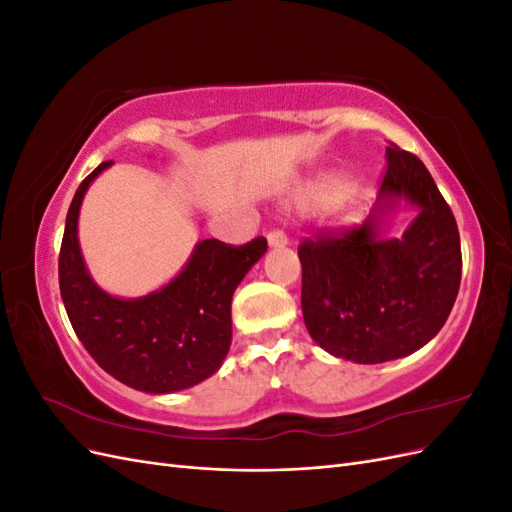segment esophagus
Wrapping results in <instances>:
<instances>
[{"label":"esophagus","instance_id":"1","mask_svg":"<svg viewBox=\"0 0 512 512\" xmlns=\"http://www.w3.org/2000/svg\"><path fill=\"white\" fill-rule=\"evenodd\" d=\"M267 241H269V247H284L288 243V237L282 230H271L267 235Z\"/></svg>","mask_w":512,"mask_h":512}]
</instances>
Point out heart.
I'll list each match as a JSON object with an SVG mask.
<instances>
[{"label":"heart","mask_w":512,"mask_h":512,"mask_svg":"<svg viewBox=\"0 0 512 512\" xmlns=\"http://www.w3.org/2000/svg\"><path fill=\"white\" fill-rule=\"evenodd\" d=\"M348 181L337 175V173H324L309 183H305L303 188L297 190L294 194V200H297L299 207L305 209H314V207H324L335 200L333 205V224L335 226H350L356 222L361 213V196L356 192H347Z\"/></svg>","instance_id":"obj_1"}]
</instances>
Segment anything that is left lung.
<instances>
[{
    "mask_svg": "<svg viewBox=\"0 0 512 512\" xmlns=\"http://www.w3.org/2000/svg\"><path fill=\"white\" fill-rule=\"evenodd\" d=\"M369 218L348 232H320L299 247L301 307L314 342L337 359L374 365L429 344L455 305L461 282L459 230L425 164L391 143ZM417 215L385 235L400 203Z\"/></svg>",
    "mask_w": 512,
    "mask_h": 512,
    "instance_id": "8db88e82",
    "label": "left lung"
}]
</instances>
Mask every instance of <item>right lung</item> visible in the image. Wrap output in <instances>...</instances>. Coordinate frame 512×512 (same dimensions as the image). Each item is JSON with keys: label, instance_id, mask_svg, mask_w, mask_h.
I'll return each instance as SVG.
<instances>
[{"label": "right lung", "instance_id": "right-lung-1", "mask_svg": "<svg viewBox=\"0 0 512 512\" xmlns=\"http://www.w3.org/2000/svg\"><path fill=\"white\" fill-rule=\"evenodd\" d=\"M111 164L102 162L72 198L59 252L61 299L76 337L106 374L153 395L190 389L224 363L232 342V294L267 252V239L241 247L203 239L162 288L136 299L113 297L89 275L79 243L83 198Z\"/></svg>", "mask_w": 512, "mask_h": 512}]
</instances>
